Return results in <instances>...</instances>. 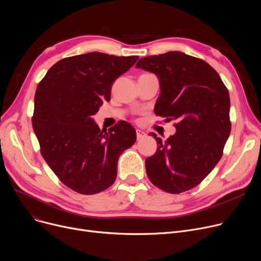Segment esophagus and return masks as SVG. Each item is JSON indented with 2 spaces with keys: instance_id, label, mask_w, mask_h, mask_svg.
<instances>
[{
  "instance_id": "34e87169",
  "label": "esophagus",
  "mask_w": 261,
  "mask_h": 261,
  "mask_svg": "<svg viewBox=\"0 0 261 261\" xmlns=\"http://www.w3.org/2000/svg\"><path fill=\"white\" fill-rule=\"evenodd\" d=\"M146 135H147V134H146L145 131L140 130V129H136V136H138V140H141V139L145 138Z\"/></svg>"
}]
</instances>
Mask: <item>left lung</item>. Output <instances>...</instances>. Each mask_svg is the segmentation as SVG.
I'll list each match as a JSON object with an SVG mask.
<instances>
[{"instance_id": "8db88e82", "label": "left lung", "mask_w": 261, "mask_h": 261, "mask_svg": "<svg viewBox=\"0 0 261 261\" xmlns=\"http://www.w3.org/2000/svg\"><path fill=\"white\" fill-rule=\"evenodd\" d=\"M136 67L159 77L154 113L175 120L176 129L166 141L152 133L158 150L145 161L147 175L166 193H183L199 185L222 158L231 128L228 91L207 62L181 51L141 58Z\"/></svg>"}]
</instances>
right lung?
<instances>
[{
	"label": "right lung",
	"mask_w": 261,
	"mask_h": 261,
	"mask_svg": "<svg viewBox=\"0 0 261 261\" xmlns=\"http://www.w3.org/2000/svg\"><path fill=\"white\" fill-rule=\"evenodd\" d=\"M138 59L98 51L77 55L55 63L39 82L32 122L40 152L76 193L94 195L111 186L119 155L136 141L129 122L119 120L107 132L92 116L111 99L114 80Z\"/></svg>",
	"instance_id": "add662e5"
}]
</instances>
